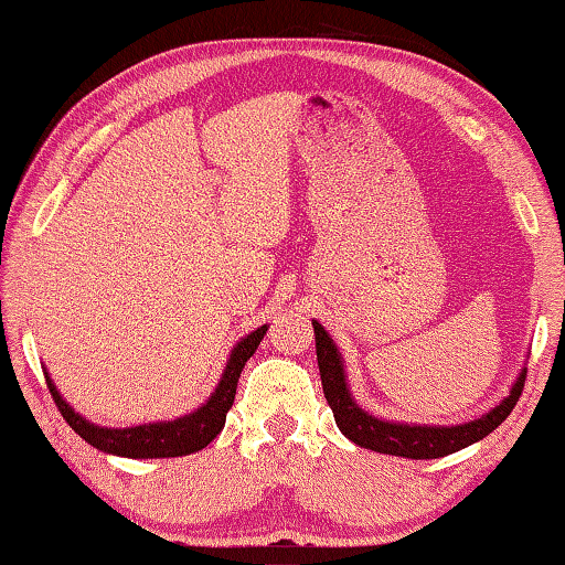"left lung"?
<instances>
[{"mask_svg":"<svg viewBox=\"0 0 565 565\" xmlns=\"http://www.w3.org/2000/svg\"><path fill=\"white\" fill-rule=\"evenodd\" d=\"M316 333V358L318 371H321L323 395L333 409L335 425L341 433L358 447L373 449L381 455L405 457V459H439L452 452H459L469 445L484 439L489 433L504 423L511 409L519 403L521 390L526 381V367H521L519 377L511 385L509 395L497 407H491L477 419L461 425H417V423H390V419L375 417L355 403L348 387V375L343 365V355L328 335L326 328L313 321Z\"/></svg>","mask_w":565,"mask_h":565,"instance_id":"obj_1","label":"left lung"}]
</instances>
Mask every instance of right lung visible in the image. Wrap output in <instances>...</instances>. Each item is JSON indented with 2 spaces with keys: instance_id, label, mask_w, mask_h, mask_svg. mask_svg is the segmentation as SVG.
Listing matches in <instances>:
<instances>
[{
  "instance_id": "obj_1",
  "label": "right lung",
  "mask_w": 565,
  "mask_h": 565,
  "mask_svg": "<svg viewBox=\"0 0 565 565\" xmlns=\"http://www.w3.org/2000/svg\"><path fill=\"white\" fill-rule=\"evenodd\" d=\"M266 328L269 326H259L256 331L244 335L242 341L232 348L220 383L212 390L207 403L200 405L194 413L175 417V419H162V423H148V425L122 427V429L100 427L96 423H88L84 415H78L76 409L61 397L54 381H51L49 371H44L46 385L51 390V395H54V403L61 409V415H64V419L71 425V429L84 437L88 445L100 449V452L116 455V457H130V459L184 457V455L200 452V449L207 447L212 439L222 433L224 419H227V413L234 403V395H237L242 367L247 365L256 348H259Z\"/></svg>"
}]
</instances>
